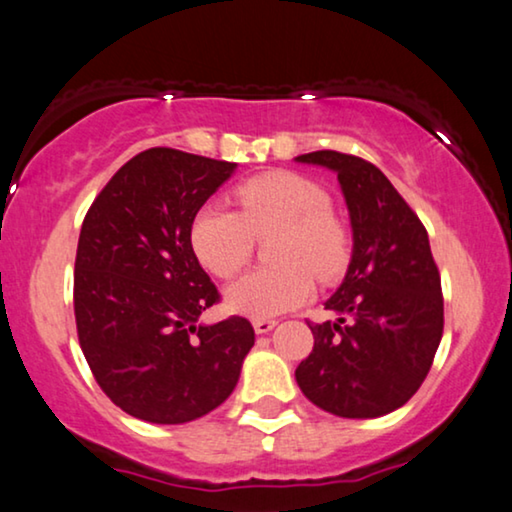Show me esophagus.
<instances>
[{
	"instance_id": "esophagus-1",
	"label": "esophagus",
	"mask_w": 512,
	"mask_h": 512,
	"mask_svg": "<svg viewBox=\"0 0 512 512\" xmlns=\"http://www.w3.org/2000/svg\"><path fill=\"white\" fill-rule=\"evenodd\" d=\"M278 322L276 320H269V318H262V320H253V327L257 334H269V331L276 327Z\"/></svg>"
}]
</instances>
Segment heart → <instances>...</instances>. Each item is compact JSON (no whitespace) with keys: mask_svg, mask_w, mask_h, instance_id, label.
Returning <instances> with one entry per match:
<instances>
[{"mask_svg":"<svg viewBox=\"0 0 512 512\" xmlns=\"http://www.w3.org/2000/svg\"><path fill=\"white\" fill-rule=\"evenodd\" d=\"M239 213L206 204L194 215L190 243L206 271L232 278L246 269L255 239L269 246L273 269L253 271L227 290L229 311L246 318H276L313 294V276L331 283L350 262V232L331 211L329 192L297 171H269L234 192Z\"/></svg>","mask_w":512,"mask_h":512,"instance_id":"b5f03b06","label":"heart"}]
</instances>
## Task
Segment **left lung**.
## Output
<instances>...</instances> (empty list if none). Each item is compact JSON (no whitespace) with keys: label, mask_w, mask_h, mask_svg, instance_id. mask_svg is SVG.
<instances>
[{"label":"left lung","mask_w":512,"mask_h":512,"mask_svg":"<svg viewBox=\"0 0 512 512\" xmlns=\"http://www.w3.org/2000/svg\"><path fill=\"white\" fill-rule=\"evenodd\" d=\"M297 160L336 171L355 246L325 304L341 318L308 322L313 352L294 376L331 415H387L420 390L443 336L441 273L427 229L376 164L336 150Z\"/></svg>","instance_id":"8db88e82"}]
</instances>
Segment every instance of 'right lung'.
Wrapping results in <instances>:
<instances>
[{
  "label": "right lung",
  "mask_w": 512,
  "mask_h": 512,
  "mask_svg": "<svg viewBox=\"0 0 512 512\" xmlns=\"http://www.w3.org/2000/svg\"><path fill=\"white\" fill-rule=\"evenodd\" d=\"M234 169L174 148L143 150L85 213L74 266L78 343L106 397L139 420L183 424L211 413L255 345L241 315L197 325L220 292L190 227Z\"/></svg>",
  "instance_id": "obj_1"
}]
</instances>
